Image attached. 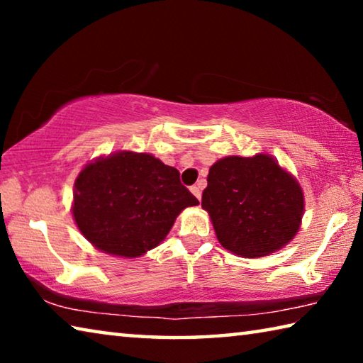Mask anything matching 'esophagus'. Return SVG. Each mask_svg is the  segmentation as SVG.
<instances>
[{
	"label": "esophagus",
	"instance_id": "34e87169",
	"mask_svg": "<svg viewBox=\"0 0 363 363\" xmlns=\"http://www.w3.org/2000/svg\"><path fill=\"white\" fill-rule=\"evenodd\" d=\"M190 192H192L199 200L201 199V187L200 186H192L190 187Z\"/></svg>",
	"mask_w": 363,
	"mask_h": 363
}]
</instances>
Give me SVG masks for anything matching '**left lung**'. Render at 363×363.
Here are the masks:
<instances>
[{
	"mask_svg": "<svg viewBox=\"0 0 363 363\" xmlns=\"http://www.w3.org/2000/svg\"><path fill=\"white\" fill-rule=\"evenodd\" d=\"M201 208L225 250L261 257L296 235L304 195L298 181L266 153L225 157L210 168Z\"/></svg>",
	"mask_w": 363,
	"mask_h": 363,
	"instance_id": "1",
	"label": "left lung"
}]
</instances>
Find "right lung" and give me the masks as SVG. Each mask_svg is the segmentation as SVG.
Listing matches in <instances>:
<instances>
[{"label":"right lung","mask_w":363,"mask_h":363,"mask_svg":"<svg viewBox=\"0 0 363 363\" xmlns=\"http://www.w3.org/2000/svg\"><path fill=\"white\" fill-rule=\"evenodd\" d=\"M199 200L179 171L149 153L118 152L84 167L75 181L73 218L108 255L136 257L168 235L184 208Z\"/></svg>","instance_id":"add662e5"}]
</instances>
